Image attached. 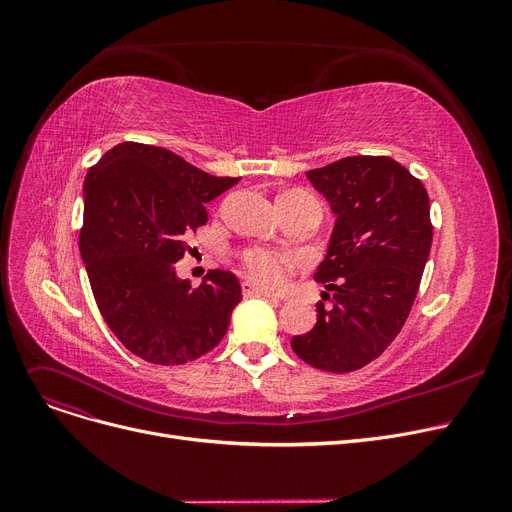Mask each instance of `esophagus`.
Instances as JSON below:
<instances>
[{
	"label": "esophagus",
	"instance_id": "34e87169",
	"mask_svg": "<svg viewBox=\"0 0 512 512\" xmlns=\"http://www.w3.org/2000/svg\"><path fill=\"white\" fill-rule=\"evenodd\" d=\"M240 288H242V294H245V297H263V299H270V301H280V297H276V294H272V292H267V290L255 286V284L249 282V280L240 282Z\"/></svg>",
	"mask_w": 512,
	"mask_h": 512
}]
</instances>
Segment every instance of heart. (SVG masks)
Wrapping results in <instances>:
<instances>
[{
  "label": "heart",
  "mask_w": 512,
  "mask_h": 512,
  "mask_svg": "<svg viewBox=\"0 0 512 512\" xmlns=\"http://www.w3.org/2000/svg\"><path fill=\"white\" fill-rule=\"evenodd\" d=\"M286 197L315 201L313 197H309L307 193H301V191L288 193ZM240 261L251 280H255L257 284H261L265 288H272V290L282 288L288 280V274L294 270V267H297V257L280 255V253L265 251V249H249L240 255Z\"/></svg>",
  "instance_id": "obj_1"
}]
</instances>
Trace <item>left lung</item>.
I'll return each instance as SVG.
<instances>
[{
    "label": "left lung",
    "instance_id": "1",
    "mask_svg": "<svg viewBox=\"0 0 512 512\" xmlns=\"http://www.w3.org/2000/svg\"><path fill=\"white\" fill-rule=\"evenodd\" d=\"M309 182L336 215L315 280L328 292L317 324L290 340L311 367L348 373L378 359L415 303L432 249L425 186L386 155H353L309 170Z\"/></svg>",
    "mask_w": 512,
    "mask_h": 512
}]
</instances>
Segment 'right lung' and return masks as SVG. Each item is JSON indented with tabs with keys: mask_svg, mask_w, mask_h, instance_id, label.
I'll list each match as a JSON object with an SVG mask.
<instances>
[{
	"mask_svg": "<svg viewBox=\"0 0 512 512\" xmlns=\"http://www.w3.org/2000/svg\"><path fill=\"white\" fill-rule=\"evenodd\" d=\"M238 180L143 143H120L89 170L80 257L105 324L132 355L182 365L228 332L242 301L236 276L209 270L195 288L174 263L184 257V234L207 222L205 203Z\"/></svg>",
	"mask_w": 512,
	"mask_h": 512,
	"instance_id": "right-lung-1",
	"label": "right lung"
}]
</instances>
